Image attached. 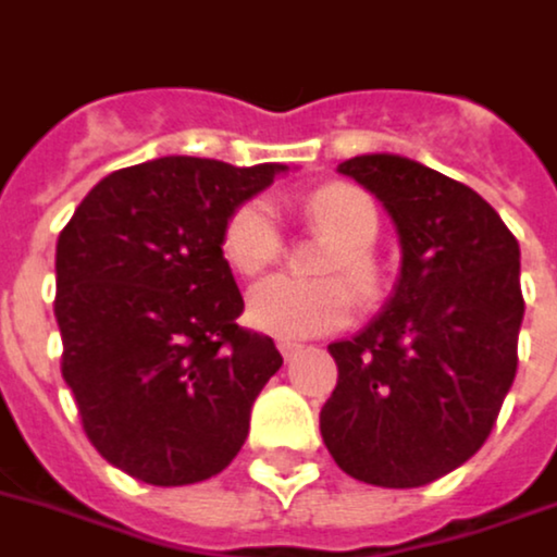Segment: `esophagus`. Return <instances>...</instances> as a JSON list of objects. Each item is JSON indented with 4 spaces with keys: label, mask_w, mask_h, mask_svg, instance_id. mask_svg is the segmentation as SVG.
<instances>
[{
    "label": "esophagus",
    "mask_w": 557,
    "mask_h": 557,
    "mask_svg": "<svg viewBox=\"0 0 557 557\" xmlns=\"http://www.w3.org/2000/svg\"><path fill=\"white\" fill-rule=\"evenodd\" d=\"M277 348H280V354H283V360H292V357H298V354H300V345H298V342L280 339V342H277Z\"/></svg>",
    "instance_id": "obj_1"
}]
</instances>
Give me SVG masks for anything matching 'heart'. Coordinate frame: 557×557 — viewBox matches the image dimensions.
Returning <instances> with one entry per match:
<instances>
[{
    "label": "heart",
    "mask_w": 557,
    "mask_h": 557,
    "mask_svg": "<svg viewBox=\"0 0 557 557\" xmlns=\"http://www.w3.org/2000/svg\"><path fill=\"white\" fill-rule=\"evenodd\" d=\"M312 224L327 230L336 247L327 253L324 271L345 274L357 292L377 289V262L372 245L381 233V212L366 191L354 185H324L304 200ZM221 250L230 265L242 274H257L283 250V226L274 206L253 197L226 218ZM354 315V292L342 277L304 280L292 274H271L247 292V319L262 333L277 339H310L345 327Z\"/></svg>",
    "instance_id": "b5f03b06"
}]
</instances>
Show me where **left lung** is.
<instances>
[{
    "label": "left lung",
    "instance_id": "8db88e82",
    "mask_svg": "<svg viewBox=\"0 0 557 557\" xmlns=\"http://www.w3.org/2000/svg\"><path fill=\"white\" fill-rule=\"evenodd\" d=\"M339 174L389 212L401 274L369 327L327 345L339 381L321 436L357 481L422 487L484 446L513 383L520 245L484 197L413 159L354 156Z\"/></svg>",
    "mask_w": 557,
    "mask_h": 557
}]
</instances>
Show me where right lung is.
<instances>
[{
    "label": "right lung",
    "instance_id": "right-lung-1",
    "mask_svg": "<svg viewBox=\"0 0 557 557\" xmlns=\"http://www.w3.org/2000/svg\"><path fill=\"white\" fill-rule=\"evenodd\" d=\"M283 171L164 156L100 180L61 230V374L94 448L144 484L230 467L283 366L274 342L236 324L245 300L221 250L233 209Z\"/></svg>",
    "mask_w": 557,
    "mask_h": 557
}]
</instances>
